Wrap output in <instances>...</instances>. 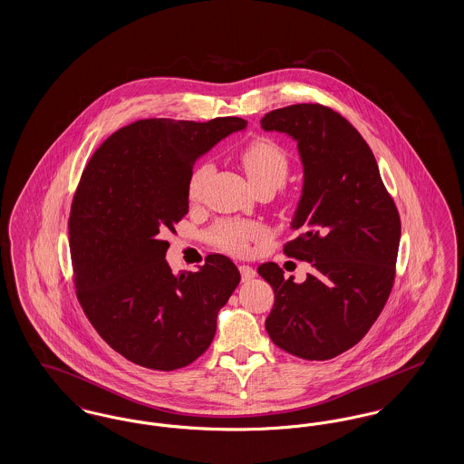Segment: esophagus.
<instances>
[{"mask_svg": "<svg viewBox=\"0 0 464 464\" xmlns=\"http://www.w3.org/2000/svg\"><path fill=\"white\" fill-rule=\"evenodd\" d=\"M240 275H242L243 282H248V280H252L256 276V269L250 267V266L242 265L240 266Z\"/></svg>", "mask_w": 464, "mask_h": 464, "instance_id": "34e87169", "label": "esophagus"}]
</instances>
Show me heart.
Wrapping results in <instances>:
<instances>
[{
	"mask_svg": "<svg viewBox=\"0 0 464 464\" xmlns=\"http://www.w3.org/2000/svg\"><path fill=\"white\" fill-rule=\"evenodd\" d=\"M245 176L250 188L276 191L288 174L290 160L285 150L276 144L273 139L257 137L240 153ZM207 177L205 167H197L188 180V197L197 201L203 189ZM261 235V229L256 224L243 221H224L216 226L212 233V242L222 250L233 256H245L248 252L250 242Z\"/></svg>",
	"mask_w": 464,
	"mask_h": 464,
	"instance_id": "obj_1",
	"label": "heart"
}]
</instances>
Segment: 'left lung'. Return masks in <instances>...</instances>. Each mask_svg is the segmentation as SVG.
Segmentation results:
<instances>
[{"instance_id":"8db88e82","label":"left lung","mask_w":464,"mask_h":464,"mask_svg":"<svg viewBox=\"0 0 464 464\" xmlns=\"http://www.w3.org/2000/svg\"><path fill=\"white\" fill-rule=\"evenodd\" d=\"M266 132L297 142L303 195L292 219L297 231L284 254L306 261L303 284L265 263L273 287L266 331L284 352L304 360L344 353L372 327L395 282L400 216L377 161L353 125L322 104H294L261 120Z\"/></svg>"}]
</instances>
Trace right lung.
I'll use <instances>...</instances> for the list:
<instances>
[{"label": "right lung", "instance_id": "right-lung-1", "mask_svg": "<svg viewBox=\"0 0 464 464\" xmlns=\"http://www.w3.org/2000/svg\"><path fill=\"white\" fill-rule=\"evenodd\" d=\"M245 127L237 116L139 120L108 137L82 174L69 216L76 295L99 335L137 365L176 371L195 362L240 284L222 254L174 275L163 237L188 214L195 161Z\"/></svg>", "mask_w": 464, "mask_h": 464}]
</instances>
